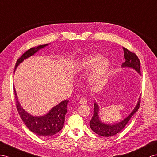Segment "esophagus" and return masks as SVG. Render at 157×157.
I'll return each mask as SVG.
<instances>
[{"instance_id":"34e87169","label":"esophagus","mask_w":157,"mask_h":157,"mask_svg":"<svg viewBox=\"0 0 157 157\" xmlns=\"http://www.w3.org/2000/svg\"><path fill=\"white\" fill-rule=\"evenodd\" d=\"M79 103L81 104H83V105H84V104H86L87 103V98L85 97L81 98V99H80V100H79Z\"/></svg>"}]
</instances>
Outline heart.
Masks as SVG:
<instances>
[{
    "label": "heart",
    "instance_id": "b5f03b06",
    "mask_svg": "<svg viewBox=\"0 0 157 157\" xmlns=\"http://www.w3.org/2000/svg\"><path fill=\"white\" fill-rule=\"evenodd\" d=\"M94 66L93 75L94 78H100L105 74L109 66V62L106 58H101L99 54H91L86 56L78 63V69L85 71Z\"/></svg>",
    "mask_w": 157,
    "mask_h": 157
}]
</instances>
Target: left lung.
Instances as JSON below:
<instances>
[{
	"label": "left lung",
	"mask_w": 157,
	"mask_h": 157,
	"mask_svg": "<svg viewBox=\"0 0 157 157\" xmlns=\"http://www.w3.org/2000/svg\"><path fill=\"white\" fill-rule=\"evenodd\" d=\"M123 49L124 51L125 62L122 64V67H128L132 68V69H134L137 71L139 74H140V60L138 58L137 56L135 53H132L131 51L127 50L125 48L123 47ZM140 97L139 99V101L137 104H136V107L134 108V109L132 110L130 115H128L125 119L121 121V122L115 124H105L102 123L100 121L98 115L99 108L98 104L95 102L94 104V115L90 121V126L91 128L96 134L103 136H111L119 133L126 126L128 121L132 117V116L135 113V112L137 111L140 106Z\"/></svg>",
	"instance_id": "obj_1"
}]
</instances>
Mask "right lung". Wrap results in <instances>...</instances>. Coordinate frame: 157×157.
Returning a JSON list of instances; mask_svg holds the SVG:
<instances>
[{"instance_id":"1","label":"right lung","mask_w":157,"mask_h":157,"mask_svg":"<svg viewBox=\"0 0 157 157\" xmlns=\"http://www.w3.org/2000/svg\"><path fill=\"white\" fill-rule=\"evenodd\" d=\"M48 45V44H44V45L32 48L25 52L21 57L17 59L14 71L19 64L24 61V59L34 55L39 50ZM14 91L16 105H17L18 112L24 123H25L26 126L29 128L30 131L38 136L45 137V136H50L56 134L63 128L64 121H65V115L67 111V105L69 102L68 100H64L59 103L58 105L52 108L49 111V113H48L46 115L38 117V116L31 115L23 109L18 101V98L14 87Z\"/></svg>"}]
</instances>
